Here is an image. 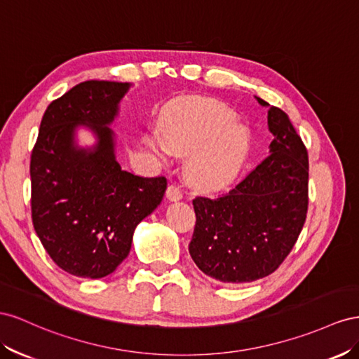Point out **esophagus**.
Wrapping results in <instances>:
<instances>
[{
  "label": "esophagus",
  "instance_id": "1",
  "mask_svg": "<svg viewBox=\"0 0 359 359\" xmlns=\"http://www.w3.org/2000/svg\"><path fill=\"white\" fill-rule=\"evenodd\" d=\"M183 197V194L177 185H170L167 188V198L170 201H179Z\"/></svg>",
  "mask_w": 359,
  "mask_h": 359
}]
</instances>
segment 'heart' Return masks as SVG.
Instances as JSON below:
<instances>
[{"label":"heart","instance_id":"obj_1","mask_svg":"<svg viewBox=\"0 0 359 359\" xmlns=\"http://www.w3.org/2000/svg\"><path fill=\"white\" fill-rule=\"evenodd\" d=\"M236 114L221 102L204 97L180 99L162 117V140L151 141L161 155L167 149L188 155L187 176L194 187L219 189L236 177L250 150V134L233 125Z\"/></svg>","mask_w":359,"mask_h":359}]
</instances>
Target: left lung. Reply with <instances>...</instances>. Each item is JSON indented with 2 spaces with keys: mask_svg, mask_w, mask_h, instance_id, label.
<instances>
[{
  "mask_svg": "<svg viewBox=\"0 0 359 359\" xmlns=\"http://www.w3.org/2000/svg\"><path fill=\"white\" fill-rule=\"evenodd\" d=\"M268 126V158L222 197L192 200L197 221L189 254L200 271L222 283H250L278 269L306 218V147L281 108L269 107Z\"/></svg>",
  "mask_w": 359,
  "mask_h": 359,
  "instance_id": "8db88e82",
  "label": "left lung"
}]
</instances>
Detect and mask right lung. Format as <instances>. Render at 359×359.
<instances>
[{
	"label": "right lung",
	"instance_id": "add662e5",
	"mask_svg": "<svg viewBox=\"0 0 359 359\" xmlns=\"http://www.w3.org/2000/svg\"><path fill=\"white\" fill-rule=\"evenodd\" d=\"M130 84L86 81L46 108L32 151V218L49 257L63 271L102 278L128 257L137 225L155 210L167 179L121 170L108 128ZM86 124L98 144L79 149Z\"/></svg>",
	"mask_w": 359,
	"mask_h": 359
}]
</instances>
